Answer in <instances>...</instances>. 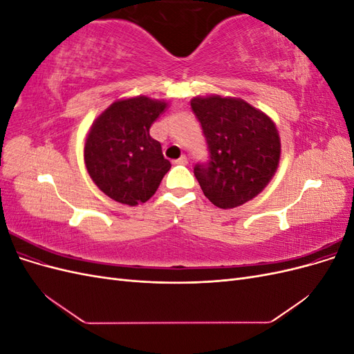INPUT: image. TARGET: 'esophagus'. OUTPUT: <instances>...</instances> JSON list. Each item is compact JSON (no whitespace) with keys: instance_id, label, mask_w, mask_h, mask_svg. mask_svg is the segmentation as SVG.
<instances>
[{"instance_id":"34e87169","label":"esophagus","mask_w":354,"mask_h":354,"mask_svg":"<svg viewBox=\"0 0 354 354\" xmlns=\"http://www.w3.org/2000/svg\"><path fill=\"white\" fill-rule=\"evenodd\" d=\"M187 156L186 155H181L177 160H174V164H178V165H187Z\"/></svg>"}]
</instances>
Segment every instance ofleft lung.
<instances>
[{
  "instance_id": "left-lung-1",
  "label": "left lung",
  "mask_w": 354,
  "mask_h": 354,
  "mask_svg": "<svg viewBox=\"0 0 354 354\" xmlns=\"http://www.w3.org/2000/svg\"><path fill=\"white\" fill-rule=\"evenodd\" d=\"M202 125L209 160L194 173L214 205L230 209L259 196L281 160V136L272 118L239 97L214 94L190 100Z\"/></svg>"
}]
</instances>
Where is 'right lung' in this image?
Returning a JSON list of instances; mask_svg holds the SVG:
<instances>
[{
	"mask_svg": "<svg viewBox=\"0 0 354 354\" xmlns=\"http://www.w3.org/2000/svg\"><path fill=\"white\" fill-rule=\"evenodd\" d=\"M167 108L165 100L136 95L115 100L93 121L84 162L106 196L136 207L155 195L171 164L149 130Z\"/></svg>",
	"mask_w": 354,
	"mask_h": 354,
	"instance_id": "1",
	"label": "right lung"
}]
</instances>
